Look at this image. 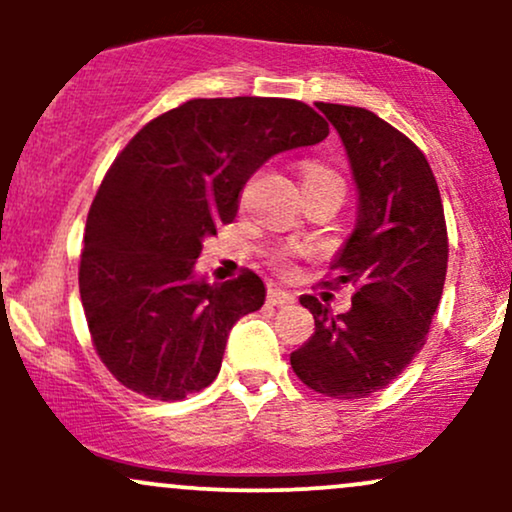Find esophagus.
I'll use <instances>...</instances> for the list:
<instances>
[{
    "label": "esophagus",
    "mask_w": 512,
    "mask_h": 512,
    "mask_svg": "<svg viewBox=\"0 0 512 512\" xmlns=\"http://www.w3.org/2000/svg\"><path fill=\"white\" fill-rule=\"evenodd\" d=\"M267 303H272V305H289V303H293V296L289 291H284V289H269L267 291Z\"/></svg>",
    "instance_id": "1"
}]
</instances>
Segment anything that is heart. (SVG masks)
<instances>
[{"instance_id": "1", "label": "heart", "mask_w": 512, "mask_h": 512, "mask_svg": "<svg viewBox=\"0 0 512 512\" xmlns=\"http://www.w3.org/2000/svg\"><path fill=\"white\" fill-rule=\"evenodd\" d=\"M308 180H339L337 173H332L330 168L317 166V163H305L303 166V182Z\"/></svg>"}]
</instances>
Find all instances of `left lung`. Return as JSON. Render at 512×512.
<instances>
[{
	"mask_svg": "<svg viewBox=\"0 0 512 512\" xmlns=\"http://www.w3.org/2000/svg\"><path fill=\"white\" fill-rule=\"evenodd\" d=\"M315 105L337 129L356 182V226L327 281L351 284L354 298L334 315L301 296L315 334L293 351L291 368L320 395L358 399L390 385L426 344L443 296L448 231L438 182L414 142L366 108Z\"/></svg>",
	"mask_w": 512,
	"mask_h": 512,
	"instance_id": "left-lung-1",
	"label": "left lung"
}]
</instances>
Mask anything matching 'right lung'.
Returning <instances> with one entry per match:
<instances>
[{"mask_svg":"<svg viewBox=\"0 0 512 512\" xmlns=\"http://www.w3.org/2000/svg\"><path fill=\"white\" fill-rule=\"evenodd\" d=\"M327 134L310 105L250 96L195 98L134 134L88 211L79 267L93 346L122 385L168 402L214 383L233 325L267 289L255 272L197 276L202 243L236 219L257 168Z\"/></svg>","mask_w":512,"mask_h":512,"instance_id":"add662e5","label":"right lung"}]
</instances>
